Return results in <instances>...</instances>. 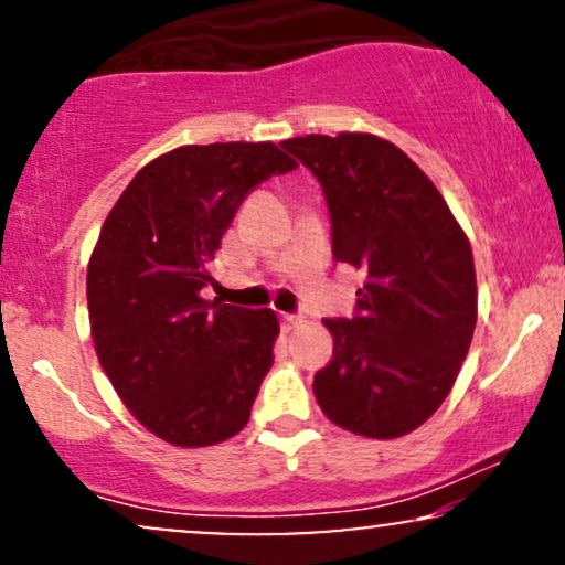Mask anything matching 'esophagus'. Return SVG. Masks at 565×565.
I'll return each mask as SVG.
<instances>
[{
	"label": "esophagus",
	"instance_id": "esophagus-1",
	"mask_svg": "<svg viewBox=\"0 0 565 565\" xmlns=\"http://www.w3.org/2000/svg\"><path fill=\"white\" fill-rule=\"evenodd\" d=\"M302 323V316H291V313H284L281 316V327L284 332H291V329H297Z\"/></svg>",
	"mask_w": 565,
	"mask_h": 565
}]
</instances>
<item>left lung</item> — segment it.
I'll return each mask as SVG.
<instances>
[{
    "mask_svg": "<svg viewBox=\"0 0 565 565\" xmlns=\"http://www.w3.org/2000/svg\"><path fill=\"white\" fill-rule=\"evenodd\" d=\"M319 178L332 255L364 274L353 319H327L332 361L313 393L334 425L401 438L451 393L478 319L472 249L433 180L369 132L281 142Z\"/></svg>",
    "mask_w": 565,
    "mask_h": 565,
    "instance_id": "8db88e82",
    "label": "left lung"
}]
</instances>
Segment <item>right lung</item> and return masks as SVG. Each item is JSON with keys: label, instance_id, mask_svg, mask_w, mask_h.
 <instances>
[{"label": "right lung", "instance_id": "1", "mask_svg": "<svg viewBox=\"0 0 565 565\" xmlns=\"http://www.w3.org/2000/svg\"><path fill=\"white\" fill-rule=\"evenodd\" d=\"M295 167L276 142L180 146L148 161L103 223L87 265L97 361L167 444L212 446L249 423L278 319L201 289L246 193Z\"/></svg>", "mask_w": 565, "mask_h": 565}]
</instances>
